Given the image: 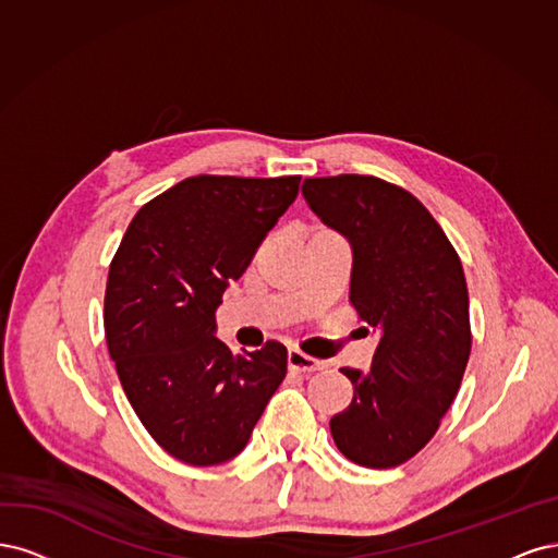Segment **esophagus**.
Wrapping results in <instances>:
<instances>
[{
    "label": "esophagus",
    "instance_id": "1",
    "mask_svg": "<svg viewBox=\"0 0 558 558\" xmlns=\"http://www.w3.org/2000/svg\"><path fill=\"white\" fill-rule=\"evenodd\" d=\"M287 366H290L292 371H322L325 368V364L317 362V359L303 354L301 350H290V354H287Z\"/></svg>",
    "mask_w": 558,
    "mask_h": 558
}]
</instances>
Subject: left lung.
Segmentation results:
<instances>
[{
    "instance_id": "left-lung-1",
    "label": "left lung",
    "mask_w": 558,
    "mask_h": 558,
    "mask_svg": "<svg viewBox=\"0 0 558 558\" xmlns=\"http://www.w3.org/2000/svg\"><path fill=\"white\" fill-rule=\"evenodd\" d=\"M301 192L348 239L350 301L377 333L368 373L340 368L354 399L329 422L333 442L359 465L393 469L434 438L469 364L459 255L415 196L380 178H308Z\"/></svg>"
}]
</instances>
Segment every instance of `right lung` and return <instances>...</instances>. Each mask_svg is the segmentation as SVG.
Returning <instances> with one entry per match:
<instances>
[{
  "label": "right lung",
  "mask_w": 558,
  "mask_h": 558,
  "mask_svg": "<svg viewBox=\"0 0 558 558\" xmlns=\"http://www.w3.org/2000/svg\"><path fill=\"white\" fill-rule=\"evenodd\" d=\"M299 183L185 178L134 215L111 262L104 325L122 389L157 445L190 465L241 454L287 375L282 343L233 354L215 311Z\"/></svg>",
  "instance_id": "1"
}]
</instances>
